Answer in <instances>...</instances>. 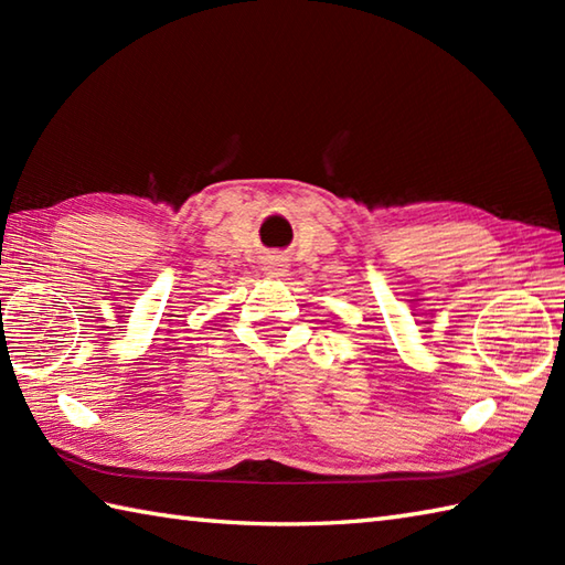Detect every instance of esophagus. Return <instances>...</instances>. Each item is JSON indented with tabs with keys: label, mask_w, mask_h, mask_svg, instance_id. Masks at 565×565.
I'll list each match as a JSON object with an SVG mask.
<instances>
[{
	"label": "esophagus",
	"mask_w": 565,
	"mask_h": 565,
	"mask_svg": "<svg viewBox=\"0 0 565 565\" xmlns=\"http://www.w3.org/2000/svg\"><path fill=\"white\" fill-rule=\"evenodd\" d=\"M286 269H289V264H286L284 255H269L264 259V274L267 276H284Z\"/></svg>",
	"instance_id": "1"
}]
</instances>
